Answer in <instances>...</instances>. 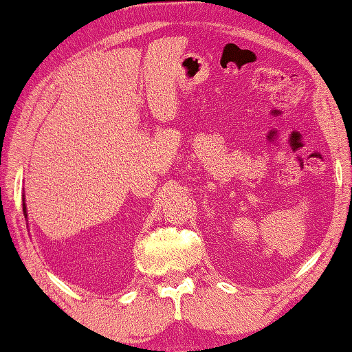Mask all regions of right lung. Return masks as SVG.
Here are the masks:
<instances>
[{
	"label": "right lung",
	"mask_w": 352,
	"mask_h": 352,
	"mask_svg": "<svg viewBox=\"0 0 352 352\" xmlns=\"http://www.w3.org/2000/svg\"><path fill=\"white\" fill-rule=\"evenodd\" d=\"M23 206H25V204H23ZM23 212H25V217H26V207H23Z\"/></svg>",
	"instance_id": "obj_1"
}]
</instances>
